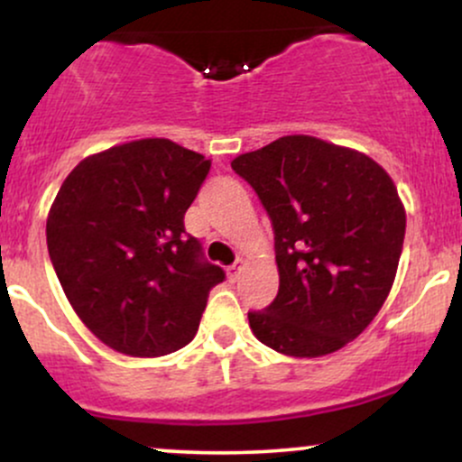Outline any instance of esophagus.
Here are the masks:
<instances>
[{
  "label": "esophagus",
  "mask_w": 462,
  "mask_h": 462,
  "mask_svg": "<svg viewBox=\"0 0 462 462\" xmlns=\"http://www.w3.org/2000/svg\"><path fill=\"white\" fill-rule=\"evenodd\" d=\"M241 273H243V264L241 263H235V264H230V267H227V278H230V282H236V280L241 278Z\"/></svg>",
  "instance_id": "obj_1"
}]
</instances>
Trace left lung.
<instances>
[{
  "instance_id": "1",
  "label": "left lung",
  "mask_w": 462,
  "mask_h": 462,
  "mask_svg": "<svg viewBox=\"0 0 462 462\" xmlns=\"http://www.w3.org/2000/svg\"><path fill=\"white\" fill-rule=\"evenodd\" d=\"M232 169L256 190L273 227L280 289L249 310L256 338L315 358L358 337L393 286L406 213L393 180L365 153L315 136H282Z\"/></svg>"
}]
</instances>
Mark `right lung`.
Masks as SVG:
<instances>
[{
  "instance_id": "add662e5",
  "label": "right lung",
  "mask_w": 462,
  "mask_h": 462,
  "mask_svg": "<svg viewBox=\"0 0 462 462\" xmlns=\"http://www.w3.org/2000/svg\"><path fill=\"white\" fill-rule=\"evenodd\" d=\"M210 161L169 139L84 158L47 217V249L69 304L99 341L164 356L193 341L224 269L184 230Z\"/></svg>"
}]
</instances>
